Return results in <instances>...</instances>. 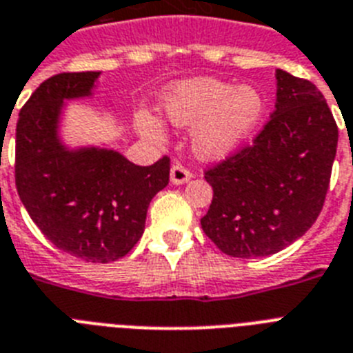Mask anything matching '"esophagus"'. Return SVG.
<instances>
[{
    "instance_id": "1",
    "label": "esophagus",
    "mask_w": 353,
    "mask_h": 353,
    "mask_svg": "<svg viewBox=\"0 0 353 353\" xmlns=\"http://www.w3.org/2000/svg\"><path fill=\"white\" fill-rule=\"evenodd\" d=\"M190 179H192V174H190V170H188V168L183 167V165H179V163L172 165L170 181L174 183V185H185V183H188Z\"/></svg>"
}]
</instances>
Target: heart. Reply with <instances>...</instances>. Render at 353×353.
Masks as SVG:
<instances>
[{
	"mask_svg": "<svg viewBox=\"0 0 353 353\" xmlns=\"http://www.w3.org/2000/svg\"><path fill=\"white\" fill-rule=\"evenodd\" d=\"M265 96L254 85H236L216 77H192L172 83L163 92L159 112L174 127H192V150L205 161L234 156L263 121ZM139 128L154 141L165 132L156 117L143 114Z\"/></svg>",
	"mask_w": 353,
	"mask_h": 353,
	"instance_id": "obj_1",
	"label": "heart"
}]
</instances>
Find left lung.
Listing matches in <instances>:
<instances>
[{
  "label": "left lung",
  "mask_w": 353,
  "mask_h": 353,
  "mask_svg": "<svg viewBox=\"0 0 353 353\" xmlns=\"http://www.w3.org/2000/svg\"><path fill=\"white\" fill-rule=\"evenodd\" d=\"M276 110L254 145L205 174L214 188L201 219L226 256L277 254L305 236L325 203L339 130L314 83L276 70Z\"/></svg>",
  "instance_id": "8db88e82"
}]
</instances>
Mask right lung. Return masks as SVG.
I'll use <instances>...</instances> for the list:
<instances>
[{
  "mask_svg": "<svg viewBox=\"0 0 353 353\" xmlns=\"http://www.w3.org/2000/svg\"><path fill=\"white\" fill-rule=\"evenodd\" d=\"M99 76L57 74L25 103L16 127V186L28 216L59 250L110 263L141 239L152 197L168 185L170 161L137 167L114 148L63 139L67 101L92 97Z\"/></svg>",
  "mask_w": 353,
  "mask_h": 353,
  "instance_id": "1",
  "label": "right lung"
}]
</instances>
